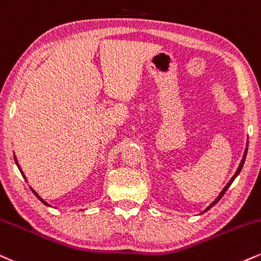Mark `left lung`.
I'll use <instances>...</instances> for the list:
<instances>
[{
  "label": "left lung",
  "instance_id": "8db88e82",
  "mask_svg": "<svg viewBox=\"0 0 261 261\" xmlns=\"http://www.w3.org/2000/svg\"><path fill=\"white\" fill-rule=\"evenodd\" d=\"M247 150H248V146H247V148H246V152H244L243 159H242L241 164H240V166H238V169H237L236 174H234V175H233V177H232V178H231V180H230V182H228V184H227V185H226V186H225V188H224V190H222V191H221V193H220V194H219V197H218V198H216V199L214 200V202H213L212 204H210V205H209V206H208V208H206L205 210H204V212H206V210H209L210 208H212V206H214V205H215V204H216V203H218V202H219V200H220V199H221V197H222V196H224V194H225V192H226V191H227V190H228V187H230V186H231V184H232V182H233V180H234V178H236V177H237V175H238V174H240V172H241V170H242V168H243L244 161H246Z\"/></svg>",
  "mask_w": 261,
  "mask_h": 261
}]
</instances>
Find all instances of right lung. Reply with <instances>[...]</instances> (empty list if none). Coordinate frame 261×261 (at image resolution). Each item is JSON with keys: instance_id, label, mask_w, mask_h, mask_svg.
<instances>
[{"instance_id": "1", "label": "right lung", "mask_w": 261, "mask_h": 261, "mask_svg": "<svg viewBox=\"0 0 261 261\" xmlns=\"http://www.w3.org/2000/svg\"><path fill=\"white\" fill-rule=\"evenodd\" d=\"M14 161H15V163H17V165H18V162H17V159H15V156H14ZM18 168H19V165H18ZM19 170H20V168H19ZM20 172H21V175H23V176H24V174H23V171H21V170H20ZM31 191H33V192H34V194H35V196H36V197H37V198H39V199H40V200H41V202H42V203H43V204H46V205H48V204H47V203H46V202H45V200H43V199H42V198H41V197H39V194H37V193H36V192H35V191H34V190H33V188H31Z\"/></svg>"}]
</instances>
